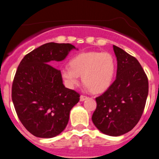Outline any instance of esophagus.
I'll use <instances>...</instances> for the list:
<instances>
[{
  "label": "esophagus",
  "instance_id": "34e87169",
  "mask_svg": "<svg viewBox=\"0 0 159 159\" xmlns=\"http://www.w3.org/2000/svg\"><path fill=\"white\" fill-rule=\"evenodd\" d=\"M87 98H88L87 96H84V95H81V96H80V101H81V102H83V101L86 100V99H87Z\"/></svg>",
  "mask_w": 159,
  "mask_h": 159
}]
</instances>
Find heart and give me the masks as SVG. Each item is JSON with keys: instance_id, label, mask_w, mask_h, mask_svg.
Instances as JSON below:
<instances>
[{"instance_id": "heart-1", "label": "heart", "mask_w": 159, "mask_h": 159, "mask_svg": "<svg viewBox=\"0 0 159 159\" xmlns=\"http://www.w3.org/2000/svg\"><path fill=\"white\" fill-rule=\"evenodd\" d=\"M70 66L61 70L65 84L74 88L79 83V76L88 89L94 93L106 91L111 84L116 68L114 56L109 52L87 51L76 54Z\"/></svg>"}]
</instances>
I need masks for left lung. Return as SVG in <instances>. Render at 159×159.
Here are the masks:
<instances>
[{
  "label": "left lung",
  "instance_id": "8db88e82",
  "mask_svg": "<svg viewBox=\"0 0 159 159\" xmlns=\"http://www.w3.org/2000/svg\"><path fill=\"white\" fill-rule=\"evenodd\" d=\"M117 57L116 79L95 98L93 123L102 133L120 136L131 131L140 120L148 94V81L139 61L113 45Z\"/></svg>",
  "mask_w": 159,
  "mask_h": 159
}]
</instances>
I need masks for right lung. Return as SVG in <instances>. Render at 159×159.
Instances as JSON below:
<instances>
[{
  "label": "right lung",
  "instance_id": "obj_1",
  "mask_svg": "<svg viewBox=\"0 0 159 159\" xmlns=\"http://www.w3.org/2000/svg\"><path fill=\"white\" fill-rule=\"evenodd\" d=\"M72 49L70 44L50 42L33 50L18 65L12 84V101L19 120L38 138H53L64 131L70 111L80 94L65 87L61 70L53 67Z\"/></svg>",
  "mask_w": 159,
  "mask_h": 159
}]
</instances>
